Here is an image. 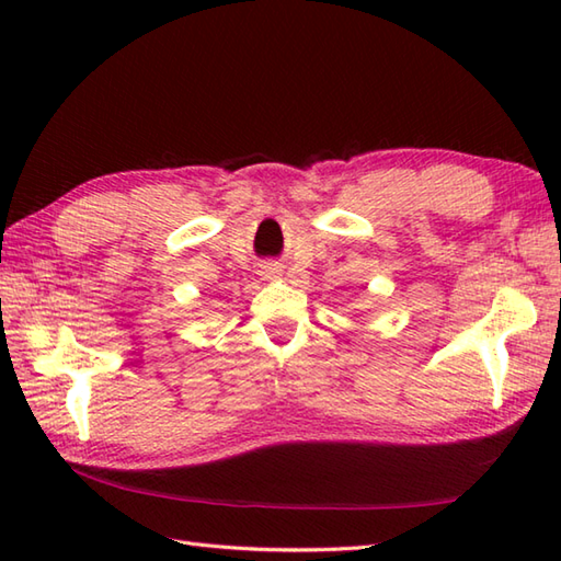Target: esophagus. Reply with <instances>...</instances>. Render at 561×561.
<instances>
[{
    "mask_svg": "<svg viewBox=\"0 0 561 561\" xmlns=\"http://www.w3.org/2000/svg\"><path fill=\"white\" fill-rule=\"evenodd\" d=\"M262 272H265L267 279H272V277H279L282 267H279V265H265V270H262Z\"/></svg>",
    "mask_w": 561,
    "mask_h": 561,
    "instance_id": "1",
    "label": "esophagus"
}]
</instances>
